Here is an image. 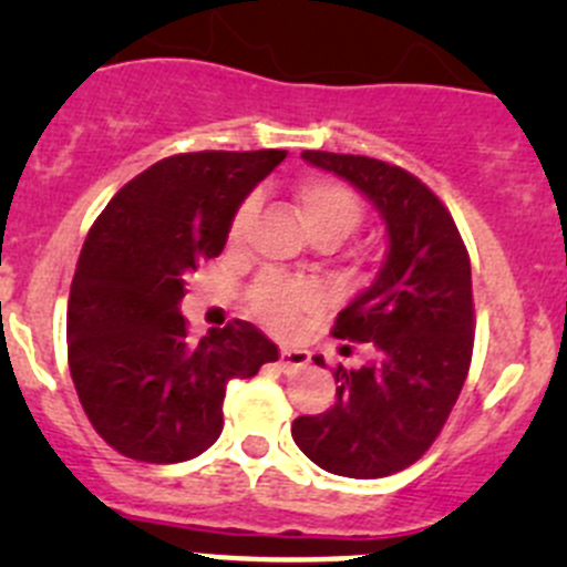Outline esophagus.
I'll return each instance as SVG.
<instances>
[{
	"label": "esophagus",
	"mask_w": 567,
	"mask_h": 567,
	"mask_svg": "<svg viewBox=\"0 0 567 567\" xmlns=\"http://www.w3.org/2000/svg\"><path fill=\"white\" fill-rule=\"evenodd\" d=\"M310 362V351L305 348H279V364L282 370H299Z\"/></svg>",
	"instance_id": "esophagus-1"
}]
</instances>
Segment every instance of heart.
Instances as JSON below:
<instances>
[{"label":"heart","instance_id":"b5f03b06","mask_svg":"<svg viewBox=\"0 0 567 567\" xmlns=\"http://www.w3.org/2000/svg\"><path fill=\"white\" fill-rule=\"evenodd\" d=\"M293 199L301 225H305V230L310 236H316V233H331L340 241L362 219V205H359L357 194L346 183L331 181V177H305L293 188ZM249 214L251 199H247L238 208L230 227V238L241 236ZM249 305L262 323L274 326V329H290L301 316L318 310L320 293L312 285L285 282V279H262L249 293Z\"/></svg>","mask_w":567,"mask_h":567}]
</instances>
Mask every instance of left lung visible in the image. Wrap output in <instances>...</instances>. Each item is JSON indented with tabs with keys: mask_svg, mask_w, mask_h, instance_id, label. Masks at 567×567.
<instances>
[{
	"mask_svg": "<svg viewBox=\"0 0 567 567\" xmlns=\"http://www.w3.org/2000/svg\"><path fill=\"white\" fill-rule=\"evenodd\" d=\"M373 203L386 227L379 274L337 316L334 337L370 342L362 368H337V400L290 427L331 474L375 480L411 466L442 433L474 342L472 266L442 199L405 169L368 156L305 151ZM323 368V357H316Z\"/></svg>",
	"mask_w": 567,
	"mask_h": 567,
	"instance_id": "1",
	"label": "left lung"
}]
</instances>
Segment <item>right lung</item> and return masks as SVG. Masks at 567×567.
<instances>
[{
    "label": "right lung",
    "instance_id": "1",
    "mask_svg": "<svg viewBox=\"0 0 567 567\" xmlns=\"http://www.w3.org/2000/svg\"><path fill=\"white\" fill-rule=\"evenodd\" d=\"M285 151L181 153L125 183L87 233L68 301V364L95 431L125 458L181 463L219 439L233 379L277 362L247 320L186 337L183 279L219 257Z\"/></svg>",
    "mask_w": 567,
    "mask_h": 567
}]
</instances>
